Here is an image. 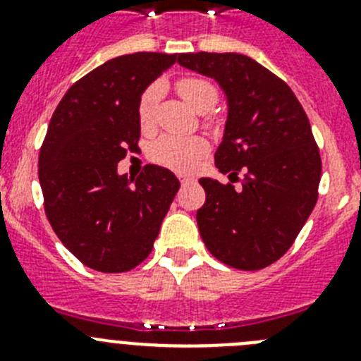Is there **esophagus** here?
Returning <instances> with one entry per match:
<instances>
[{"label":"esophagus","instance_id":"34e87169","mask_svg":"<svg viewBox=\"0 0 361 361\" xmlns=\"http://www.w3.org/2000/svg\"><path fill=\"white\" fill-rule=\"evenodd\" d=\"M193 183H195V178L193 177H180V184H183V186H188V184Z\"/></svg>","mask_w":361,"mask_h":361}]
</instances>
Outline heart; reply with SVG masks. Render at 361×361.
I'll use <instances>...</instances> for the list:
<instances>
[{"mask_svg": "<svg viewBox=\"0 0 361 361\" xmlns=\"http://www.w3.org/2000/svg\"><path fill=\"white\" fill-rule=\"evenodd\" d=\"M177 92L193 110L200 111V114L212 110L219 99L215 86L208 79L202 78L178 79ZM159 97H161V86L159 85L148 86L142 92L139 106H137V116H139L142 130H149L153 126ZM206 152H208V142L199 135H162L161 139L153 142L149 157L157 164L184 173V171L193 170L200 159L206 155Z\"/></svg>", "mask_w": 361, "mask_h": 361, "instance_id": "b5f03b06", "label": "heart"}]
</instances>
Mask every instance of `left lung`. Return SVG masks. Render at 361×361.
<instances>
[{
  "instance_id": "left-lung-1",
  "label": "left lung",
  "mask_w": 361,
  "mask_h": 361,
  "mask_svg": "<svg viewBox=\"0 0 361 361\" xmlns=\"http://www.w3.org/2000/svg\"><path fill=\"white\" fill-rule=\"evenodd\" d=\"M178 65L215 79L228 104L219 171L240 188L199 180L200 237L220 262L262 269L291 247L318 199L320 152L296 95L280 78L237 52L180 54Z\"/></svg>"
}]
</instances>
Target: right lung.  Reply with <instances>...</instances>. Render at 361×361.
I'll return each mask as SVG.
<instances>
[{"label":"right lung","instance_id":"add662e5","mask_svg":"<svg viewBox=\"0 0 361 361\" xmlns=\"http://www.w3.org/2000/svg\"><path fill=\"white\" fill-rule=\"evenodd\" d=\"M177 54L114 57L73 82L57 104L39 152L49 222L66 250L101 273L130 271L152 253L178 178L148 164L139 177L117 171L141 137L142 92Z\"/></svg>","mask_w":361,"mask_h":361}]
</instances>
